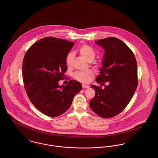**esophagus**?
I'll return each mask as SVG.
<instances>
[{
	"label": "esophagus",
	"mask_w": 158,
	"mask_h": 158,
	"mask_svg": "<svg viewBox=\"0 0 158 158\" xmlns=\"http://www.w3.org/2000/svg\"><path fill=\"white\" fill-rule=\"evenodd\" d=\"M82 88L83 89H85V88H89V86L88 85H85V84H83L82 85Z\"/></svg>",
	"instance_id": "obj_1"
}]
</instances>
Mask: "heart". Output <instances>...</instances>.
I'll return each mask as SVG.
<instances>
[{"label":"heart","instance_id":"1","mask_svg":"<svg viewBox=\"0 0 158 158\" xmlns=\"http://www.w3.org/2000/svg\"><path fill=\"white\" fill-rule=\"evenodd\" d=\"M80 54L84 57L88 61L91 62L95 57V53L94 50L89 45L84 44L80 47L78 49ZM73 59V54L72 53H69L66 58V63L68 67L71 66L72 63ZM93 75V72L91 70L86 72H77L75 73L74 77L77 80L86 83L90 81L91 77Z\"/></svg>","mask_w":158,"mask_h":158}]
</instances>
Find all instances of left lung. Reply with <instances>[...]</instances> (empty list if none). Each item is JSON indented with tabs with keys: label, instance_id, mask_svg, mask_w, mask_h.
<instances>
[{
	"label": "left lung",
	"instance_id": "obj_1",
	"mask_svg": "<svg viewBox=\"0 0 158 158\" xmlns=\"http://www.w3.org/2000/svg\"><path fill=\"white\" fill-rule=\"evenodd\" d=\"M95 43L105 50L97 83L108 85L105 89L92 85L95 97L89 102L91 110L102 118H111L121 113L135 92L138 80L137 62L133 52L121 40L110 37Z\"/></svg>",
	"mask_w": 158,
	"mask_h": 158
}]
</instances>
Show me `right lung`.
Returning a JSON list of instances; mask_svg holds the SVG:
<instances>
[{
	"label": "right lung",
	"instance_id": "1",
	"mask_svg": "<svg viewBox=\"0 0 158 158\" xmlns=\"http://www.w3.org/2000/svg\"><path fill=\"white\" fill-rule=\"evenodd\" d=\"M74 43L53 37L43 38L27 51L23 64V81L33 105L41 113L57 117L68 111L73 97L82 89L70 80L60 86L67 70L66 58Z\"/></svg>",
	"mask_w": 158,
	"mask_h": 158
}]
</instances>
